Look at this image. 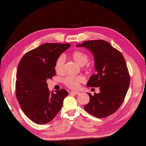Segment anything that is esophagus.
Listing matches in <instances>:
<instances>
[{
	"mask_svg": "<svg viewBox=\"0 0 146 146\" xmlns=\"http://www.w3.org/2000/svg\"><path fill=\"white\" fill-rule=\"evenodd\" d=\"M70 93H71V94H75V95H78V94H80V92H77V91H71Z\"/></svg>",
	"mask_w": 146,
	"mask_h": 146,
	"instance_id": "esophagus-1",
	"label": "esophagus"
}]
</instances>
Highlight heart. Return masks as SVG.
Segmentation results:
<instances>
[{
    "mask_svg": "<svg viewBox=\"0 0 146 146\" xmlns=\"http://www.w3.org/2000/svg\"><path fill=\"white\" fill-rule=\"evenodd\" d=\"M72 57L80 66H84L88 61V54L82 51H75L72 53ZM64 61L65 58L63 55H61L56 60L54 69L58 73H61L63 71ZM84 77L82 76H70L64 79V83L69 88L76 89L79 87L80 83L84 82Z\"/></svg>",
    "mask_w": 146,
    "mask_h": 146,
    "instance_id": "obj_1",
    "label": "heart"
}]
</instances>
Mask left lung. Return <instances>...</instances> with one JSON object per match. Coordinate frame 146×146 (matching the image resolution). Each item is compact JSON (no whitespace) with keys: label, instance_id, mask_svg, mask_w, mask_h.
<instances>
[{"label":"left lung","instance_id":"1","mask_svg":"<svg viewBox=\"0 0 146 146\" xmlns=\"http://www.w3.org/2000/svg\"><path fill=\"white\" fill-rule=\"evenodd\" d=\"M94 55L96 73L87 82L88 87H98L93 96L88 93L89 103L84 109L97 118L110 115L119 109L127 92L130 76L122 54L104 40H92L76 45Z\"/></svg>","mask_w":146,"mask_h":146}]
</instances>
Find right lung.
<instances>
[{"label": "right lung", "instance_id": "add662e5", "mask_svg": "<svg viewBox=\"0 0 146 146\" xmlns=\"http://www.w3.org/2000/svg\"><path fill=\"white\" fill-rule=\"evenodd\" d=\"M69 44L44 43L27 52L18 64L16 97L24 114L37 124H45L61 109L66 90L50 92L46 83L56 75L55 63Z\"/></svg>", "mask_w": 146, "mask_h": 146}]
</instances>
